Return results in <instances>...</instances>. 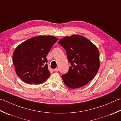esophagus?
<instances>
[{
    "label": "esophagus",
    "mask_w": 121,
    "mask_h": 121,
    "mask_svg": "<svg viewBox=\"0 0 121 121\" xmlns=\"http://www.w3.org/2000/svg\"><path fill=\"white\" fill-rule=\"evenodd\" d=\"M53 70L54 71H56V72H57V71H59V69L58 68H55V69H54Z\"/></svg>",
    "instance_id": "obj_1"
}]
</instances>
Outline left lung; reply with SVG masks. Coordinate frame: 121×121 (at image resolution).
I'll return each mask as SVG.
<instances>
[{
  "label": "left lung",
  "mask_w": 121,
  "mask_h": 121,
  "mask_svg": "<svg viewBox=\"0 0 121 121\" xmlns=\"http://www.w3.org/2000/svg\"><path fill=\"white\" fill-rule=\"evenodd\" d=\"M58 44L66 52L71 66L61 76L65 85L71 89L82 87L91 81L100 67L99 52L94 44L79 35L60 39Z\"/></svg>",
  "instance_id": "left-lung-1"
}]
</instances>
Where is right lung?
<instances>
[{
    "label": "right lung",
    "mask_w": 121,
    "mask_h": 121,
    "mask_svg": "<svg viewBox=\"0 0 121 121\" xmlns=\"http://www.w3.org/2000/svg\"><path fill=\"white\" fill-rule=\"evenodd\" d=\"M58 41L53 36L33 37L17 47L13 54L17 75L28 84H41L51 75L46 56Z\"/></svg>",
    "instance_id": "1"
}]
</instances>
